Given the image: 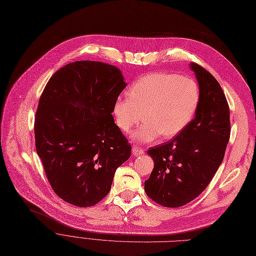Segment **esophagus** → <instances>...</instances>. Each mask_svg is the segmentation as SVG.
Returning <instances> with one entry per match:
<instances>
[{"label":"esophagus","mask_w":256,"mask_h":256,"mask_svg":"<svg viewBox=\"0 0 256 256\" xmlns=\"http://www.w3.org/2000/svg\"><path fill=\"white\" fill-rule=\"evenodd\" d=\"M144 153V150L140 147H136V146H134V147L132 148V154L134 156H140V155H142Z\"/></svg>","instance_id":"obj_1"}]
</instances>
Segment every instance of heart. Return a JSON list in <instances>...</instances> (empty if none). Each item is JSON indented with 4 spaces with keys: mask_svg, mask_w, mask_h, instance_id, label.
Returning <instances> with one entry per match:
<instances>
[{
    "mask_svg": "<svg viewBox=\"0 0 256 256\" xmlns=\"http://www.w3.org/2000/svg\"><path fill=\"white\" fill-rule=\"evenodd\" d=\"M200 90L188 77L168 72H152L131 85L128 98H118L114 116L124 132L144 123L132 134L133 140L151 142L162 136L172 138L184 132L197 112Z\"/></svg>",
    "mask_w": 256,
    "mask_h": 256,
    "instance_id": "heart-1",
    "label": "heart"
}]
</instances>
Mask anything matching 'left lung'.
<instances>
[{
	"mask_svg": "<svg viewBox=\"0 0 256 256\" xmlns=\"http://www.w3.org/2000/svg\"><path fill=\"white\" fill-rule=\"evenodd\" d=\"M190 68L200 90L196 116L179 136L148 150L154 168L144 192L166 208L184 206L208 188L230 138L229 106L220 84L198 64Z\"/></svg>",
	"mask_w": 256,
	"mask_h": 256,
	"instance_id": "8db88e82",
	"label": "left lung"
}]
</instances>
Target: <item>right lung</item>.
<instances>
[{
    "label": "right lung",
    "mask_w": 256,
    "mask_h": 256,
    "mask_svg": "<svg viewBox=\"0 0 256 256\" xmlns=\"http://www.w3.org/2000/svg\"><path fill=\"white\" fill-rule=\"evenodd\" d=\"M126 85L118 68L83 60L58 70L40 96L36 152L53 190L70 204L99 203L130 157L131 146L112 114Z\"/></svg>",
    "instance_id": "1"
}]
</instances>
